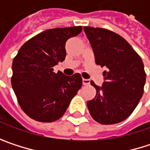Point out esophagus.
Masks as SVG:
<instances>
[{"mask_svg":"<svg viewBox=\"0 0 150 150\" xmlns=\"http://www.w3.org/2000/svg\"><path fill=\"white\" fill-rule=\"evenodd\" d=\"M82 84L83 85H88V84H90V80H88V79H82Z\"/></svg>","mask_w":150,"mask_h":150,"instance_id":"esophagus-1","label":"esophagus"}]
</instances>
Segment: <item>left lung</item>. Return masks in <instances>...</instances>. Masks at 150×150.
I'll return each mask as SVG.
<instances>
[{"label":"left lung","mask_w":150,"mask_h":150,"mask_svg":"<svg viewBox=\"0 0 150 150\" xmlns=\"http://www.w3.org/2000/svg\"><path fill=\"white\" fill-rule=\"evenodd\" d=\"M96 63L107 69L103 86L91 81L96 96L87 103L97 122L115 124L127 119L143 95L146 74L142 58L121 35L101 28L84 27Z\"/></svg>","instance_id":"left-lung-1"}]
</instances>
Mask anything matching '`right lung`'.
Here are the masks:
<instances>
[{"label": "right lung", "instance_id": "add662e5", "mask_svg": "<svg viewBox=\"0 0 150 150\" xmlns=\"http://www.w3.org/2000/svg\"><path fill=\"white\" fill-rule=\"evenodd\" d=\"M81 26L43 31L21 46L13 64L11 84L21 109L32 119L51 122L61 118L82 85L80 74L54 72L66 57V42Z\"/></svg>", "mask_w": 150, "mask_h": 150}]
</instances>
